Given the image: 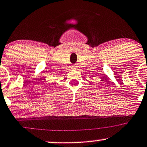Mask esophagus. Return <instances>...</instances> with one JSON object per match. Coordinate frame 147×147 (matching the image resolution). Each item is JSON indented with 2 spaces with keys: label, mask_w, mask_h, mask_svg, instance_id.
I'll return each mask as SVG.
<instances>
[{
  "label": "esophagus",
  "mask_w": 147,
  "mask_h": 147,
  "mask_svg": "<svg viewBox=\"0 0 147 147\" xmlns=\"http://www.w3.org/2000/svg\"><path fill=\"white\" fill-rule=\"evenodd\" d=\"M72 69H76V67L75 66H72Z\"/></svg>",
  "instance_id": "obj_1"
}]
</instances>
